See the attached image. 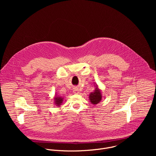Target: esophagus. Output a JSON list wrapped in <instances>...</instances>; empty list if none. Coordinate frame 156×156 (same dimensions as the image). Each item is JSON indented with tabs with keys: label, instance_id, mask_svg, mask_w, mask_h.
Masks as SVG:
<instances>
[{
	"label": "esophagus",
	"instance_id": "obj_1",
	"mask_svg": "<svg viewBox=\"0 0 156 156\" xmlns=\"http://www.w3.org/2000/svg\"><path fill=\"white\" fill-rule=\"evenodd\" d=\"M73 93H75V94H78L79 93V90L78 88L75 87V88L73 89Z\"/></svg>",
	"mask_w": 156,
	"mask_h": 156
}]
</instances>
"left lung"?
<instances>
[{"mask_svg": "<svg viewBox=\"0 0 156 156\" xmlns=\"http://www.w3.org/2000/svg\"><path fill=\"white\" fill-rule=\"evenodd\" d=\"M94 86L95 90L89 95V99H90V101L92 104L96 105L101 101L102 96L101 90L99 88L98 85L95 83Z\"/></svg>", "mask_w": 156, "mask_h": 156, "instance_id": "left-lung-1", "label": "left lung"}]
</instances>
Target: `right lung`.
I'll list each match as a JSON object with an SVG mask.
<instances>
[{"label": "right lung", "mask_w": 156, "mask_h": 156, "mask_svg": "<svg viewBox=\"0 0 156 156\" xmlns=\"http://www.w3.org/2000/svg\"><path fill=\"white\" fill-rule=\"evenodd\" d=\"M54 104L56 106L59 107L63 103V98L62 97H61V96H59L57 95V94H55V96L54 98Z\"/></svg>", "instance_id": "obj_1"}]
</instances>
